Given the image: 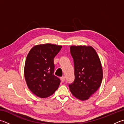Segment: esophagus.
<instances>
[{"label": "esophagus", "instance_id": "obj_1", "mask_svg": "<svg viewBox=\"0 0 124 124\" xmlns=\"http://www.w3.org/2000/svg\"><path fill=\"white\" fill-rule=\"evenodd\" d=\"M61 80L62 82H64L65 81V76H62V77L61 78Z\"/></svg>", "mask_w": 124, "mask_h": 124}]
</instances>
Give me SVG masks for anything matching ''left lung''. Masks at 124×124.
Wrapping results in <instances>:
<instances>
[{
  "label": "left lung",
  "instance_id": "obj_1",
  "mask_svg": "<svg viewBox=\"0 0 124 124\" xmlns=\"http://www.w3.org/2000/svg\"><path fill=\"white\" fill-rule=\"evenodd\" d=\"M75 80L69 85L73 95L81 100H87L100 87L102 69L100 58L92 46H71Z\"/></svg>",
  "mask_w": 124,
  "mask_h": 124
}]
</instances>
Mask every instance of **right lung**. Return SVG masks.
I'll return each mask as SVG.
<instances>
[{"label":"right lung","mask_w":124,"mask_h":124,"mask_svg":"<svg viewBox=\"0 0 124 124\" xmlns=\"http://www.w3.org/2000/svg\"><path fill=\"white\" fill-rule=\"evenodd\" d=\"M62 46L51 44L33 46L27 55L24 76L29 89L39 97L47 98L59 87L61 80L54 75V58Z\"/></svg>","instance_id":"obj_1"}]
</instances>
